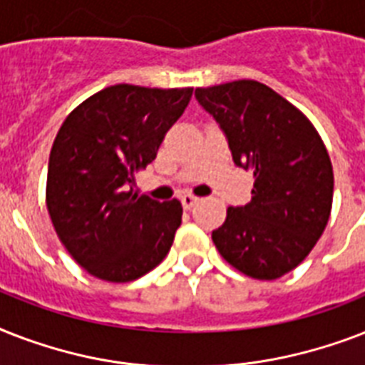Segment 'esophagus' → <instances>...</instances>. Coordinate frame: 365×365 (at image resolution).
<instances>
[{
	"label": "esophagus",
	"mask_w": 365,
	"mask_h": 365,
	"mask_svg": "<svg viewBox=\"0 0 365 365\" xmlns=\"http://www.w3.org/2000/svg\"><path fill=\"white\" fill-rule=\"evenodd\" d=\"M199 202V197H195V195H182V206L185 208V210H189V208H193L195 205Z\"/></svg>",
	"instance_id": "34e87169"
}]
</instances>
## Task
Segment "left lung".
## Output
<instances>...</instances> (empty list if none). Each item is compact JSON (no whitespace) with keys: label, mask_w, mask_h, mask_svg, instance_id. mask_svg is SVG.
<instances>
[{"label":"left lung","mask_w":365,"mask_h":365,"mask_svg":"<svg viewBox=\"0 0 365 365\" xmlns=\"http://www.w3.org/2000/svg\"><path fill=\"white\" fill-rule=\"evenodd\" d=\"M195 96L225 132L235 165L254 174L252 200L229 206L212 240L246 277H284L311 254L328 225L334 202L328 149L303 111L259 81L200 87Z\"/></svg>","instance_id":"left-lung-1"}]
</instances>
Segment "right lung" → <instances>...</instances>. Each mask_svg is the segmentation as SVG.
<instances>
[{
    "label": "right lung",
    "instance_id": "add662e5",
    "mask_svg": "<svg viewBox=\"0 0 365 365\" xmlns=\"http://www.w3.org/2000/svg\"><path fill=\"white\" fill-rule=\"evenodd\" d=\"M191 96V87L123 83L88 96L60 126L45 202L60 242L88 274L130 282L168 254L182 225V202L138 197L130 183L153 163Z\"/></svg>",
    "mask_w": 365,
    "mask_h": 365
}]
</instances>
